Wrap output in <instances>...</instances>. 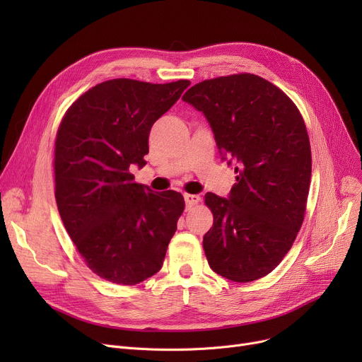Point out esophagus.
<instances>
[{"mask_svg": "<svg viewBox=\"0 0 362 362\" xmlns=\"http://www.w3.org/2000/svg\"><path fill=\"white\" fill-rule=\"evenodd\" d=\"M201 198L198 195H191V194H185V202H186V210H191L192 206H195Z\"/></svg>", "mask_w": 362, "mask_h": 362, "instance_id": "1", "label": "esophagus"}]
</instances>
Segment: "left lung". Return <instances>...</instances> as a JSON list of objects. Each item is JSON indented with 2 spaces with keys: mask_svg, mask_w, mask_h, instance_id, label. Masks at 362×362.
I'll use <instances>...</instances> for the list:
<instances>
[{
  "mask_svg": "<svg viewBox=\"0 0 362 362\" xmlns=\"http://www.w3.org/2000/svg\"><path fill=\"white\" fill-rule=\"evenodd\" d=\"M182 100L202 111L221 160L236 164L229 198L205 194L214 216L202 240L208 264L238 283L267 276L305 216L311 146L300 112L281 89L251 73L199 82Z\"/></svg>",
  "mask_w": 362,
  "mask_h": 362,
  "instance_id": "obj_1",
  "label": "left lung"
}]
</instances>
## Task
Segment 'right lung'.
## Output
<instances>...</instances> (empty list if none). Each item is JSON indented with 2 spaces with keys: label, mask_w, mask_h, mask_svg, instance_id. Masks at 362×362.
<instances>
[{
  "label": "right lung",
  "mask_w": 362,
  "mask_h": 362,
  "mask_svg": "<svg viewBox=\"0 0 362 362\" xmlns=\"http://www.w3.org/2000/svg\"><path fill=\"white\" fill-rule=\"evenodd\" d=\"M189 81L112 79L95 85L66 111L55 139V201L88 267L133 286L163 267L185 210L182 194L133 182L152 124L180 98Z\"/></svg>",
  "instance_id": "right-lung-1"
}]
</instances>
